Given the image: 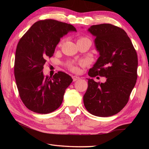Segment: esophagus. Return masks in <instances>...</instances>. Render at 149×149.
Segmentation results:
<instances>
[{
	"label": "esophagus",
	"instance_id": "34e87169",
	"mask_svg": "<svg viewBox=\"0 0 149 149\" xmlns=\"http://www.w3.org/2000/svg\"><path fill=\"white\" fill-rule=\"evenodd\" d=\"M72 79L74 81H78L80 79V77L76 76V75H74V76H72Z\"/></svg>",
	"mask_w": 149,
	"mask_h": 149
}]
</instances>
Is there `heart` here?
<instances>
[{"mask_svg":"<svg viewBox=\"0 0 149 149\" xmlns=\"http://www.w3.org/2000/svg\"><path fill=\"white\" fill-rule=\"evenodd\" d=\"M84 39V38H80L79 40L80 39ZM78 65H84V62H79L78 63H75V62H70L68 64V68L71 70V71L75 72H77L78 71Z\"/></svg>","mask_w":149,"mask_h":149,"instance_id":"heart-1","label":"heart"}]
</instances>
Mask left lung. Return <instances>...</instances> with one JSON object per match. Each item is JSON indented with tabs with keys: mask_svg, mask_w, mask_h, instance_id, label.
<instances>
[{
	"mask_svg": "<svg viewBox=\"0 0 149 149\" xmlns=\"http://www.w3.org/2000/svg\"><path fill=\"white\" fill-rule=\"evenodd\" d=\"M95 37L99 52L89 70L90 77H106L105 83L87 78L84 103L91 114L99 117L116 114L125 107L137 81L138 59L132 41L124 30L109 24L93 25L87 29Z\"/></svg>",
	"mask_w": 149,
	"mask_h": 149,
	"instance_id": "1",
	"label": "left lung"
}]
</instances>
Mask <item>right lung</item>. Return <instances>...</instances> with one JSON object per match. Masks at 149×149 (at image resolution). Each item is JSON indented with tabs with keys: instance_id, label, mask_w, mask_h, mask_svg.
I'll use <instances>...</instances> for the list:
<instances>
[{
	"instance_id": "1",
	"label": "right lung",
	"mask_w": 149,
	"mask_h": 149,
	"mask_svg": "<svg viewBox=\"0 0 149 149\" xmlns=\"http://www.w3.org/2000/svg\"><path fill=\"white\" fill-rule=\"evenodd\" d=\"M77 31L71 24L54 19L37 22L20 39L17 45L14 75L19 97L33 112L49 114L61 105L65 89L72 78L58 72L52 77L42 72L48 58L53 56L63 36Z\"/></svg>"
}]
</instances>
